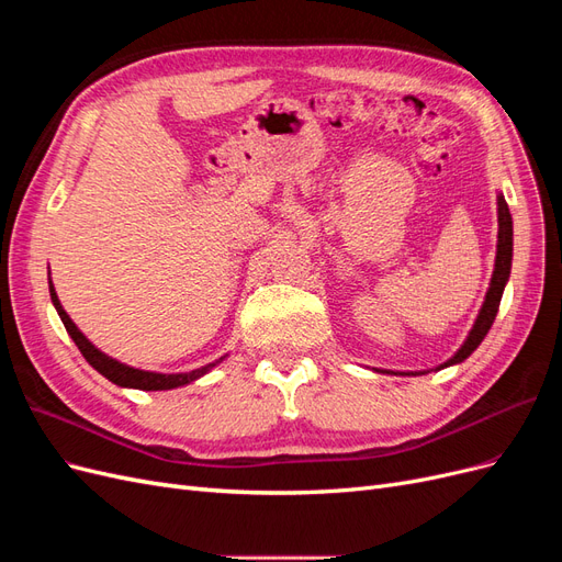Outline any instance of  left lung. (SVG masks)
I'll list each match as a JSON object with an SVG mask.
<instances>
[{"label":"left lung","instance_id":"1","mask_svg":"<svg viewBox=\"0 0 562 562\" xmlns=\"http://www.w3.org/2000/svg\"><path fill=\"white\" fill-rule=\"evenodd\" d=\"M497 203H499V209H497V215H499L497 260H495V271H492V281H490V288H487L483 310H481L479 318H475L473 328H471V333L467 337V342L462 345V349H459L452 356V359L446 366H440V368H448V366L462 363L464 359H469L471 351L483 342L490 326H492V321H495V316H497L504 285L508 281V274H512V258H514V223H512V213H508V203L504 201V196H497Z\"/></svg>","mask_w":562,"mask_h":562}]
</instances>
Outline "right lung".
<instances>
[{"instance_id":"1","label":"right lung","mask_w":562,"mask_h":562,"mask_svg":"<svg viewBox=\"0 0 562 562\" xmlns=\"http://www.w3.org/2000/svg\"><path fill=\"white\" fill-rule=\"evenodd\" d=\"M48 291H50V300H54L56 310H58V316L60 321L65 323V330L70 333V337L75 339V345L79 347V351L83 353V359H87L100 375H105L110 382L119 384V386H128V389H143V391H161V389H176V386H182V384H190L194 380H199L201 375H206V372L225 359H220L215 363H209L203 368H196L192 372H176V375H164V372H147V370H138V368H128L124 363H119L114 359H110V356H105L103 351H98L87 337H83L79 333V328L72 323V318L65 314V310L60 307V300L54 291V283H48Z\"/></svg>"}]
</instances>
